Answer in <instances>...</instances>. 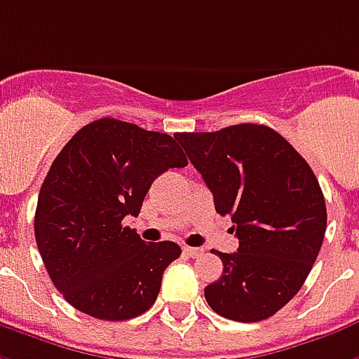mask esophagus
Masks as SVG:
<instances>
[{
    "mask_svg": "<svg viewBox=\"0 0 359 359\" xmlns=\"http://www.w3.org/2000/svg\"><path fill=\"white\" fill-rule=\"evenodd\" d=\"M182 251H184V255H188V257H192V259H196V257H200L201 253H203V249H200V247H182Z\"/></svg>",
    "mask_w": 359,
    "mask_h": 359,
    "instance_id": "34e87169",
    "label": "esophagus"
}]
</instances>
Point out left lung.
<instances>
[{
    "label": "left lung",
    "mask_w": 359,
    "mask_h": 359,
    "mask_svg": "<svg viewBox=\"0 0 359 359\" xmlns=\"http://www.w3.org/2000/svg\"><path fill=\"white\" fill-rule=\"evenodd\" d=\"M175 139L213 192L217 213L232 217L240 241L236 253H215L224 268L205 287L207 304L228 320H266L299 293L323 243L327 209L314 171L266 126Z\"/></svg>",
    "instance_id": "left-lung-1"
}]
</instances>
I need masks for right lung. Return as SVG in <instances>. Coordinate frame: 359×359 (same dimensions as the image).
<instances>
[{"label": "right lung", "instance_id": "1", "mask_svg": "<svg viewBox=\"0 0 359 359\" xmlns=\"http://www.w3.org/2000/svg\"><path fill=\"white\" fill-rule=\"evenodd\" d=\"M187 165L172 137L112 118L91 121L66 142L39 190L34 232L53 285L72 306L123 321L156 302L180 247L146 243L123 219L139 217L161 172Z\"/></svg>", "mask_w": 359, "mask_h": 359}]
</instances>
